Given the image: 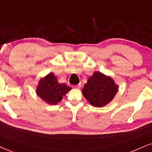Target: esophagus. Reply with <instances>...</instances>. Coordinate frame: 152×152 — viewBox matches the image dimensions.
I'll return each mask as SVG.
<instances>
[{
	"label": "esophagus",
	"mask_w": 152,
	"mask_h": 152,
	"mask_svg": "<svg viewBox=\"0 0 152 152\" xmlns=\"http://www.w3.org/2000/svg\"><path fill=\"white\" fill-rule=\"evenodd\" d=\"M80 87H81V85H80V84H78V85H75L73 86V88H75V89H79Z\"/></svg>",
	"instance_id": "34e87169"
}]
</instances>
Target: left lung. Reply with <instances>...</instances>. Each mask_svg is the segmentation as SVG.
Segmentation results:
<instances>
[{
    "instance_id": "8db88e82",
    "label": "left lung",
    "mask_w": 152,
    "mask_h": 152,
    "mask_svg": "<svg viewBox=\"0 0 152 152\" xmlns=\"http://www.w3.org/2000/svg\"><path fill=\"white\" fill-rule=\"evenodd\" d=\"M118 90V86L110 77L95 72L84 85L82 94L91 106L103 107L113 100Z\"/></svg>"
}]
</instances>
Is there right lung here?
Here are the masks:
<instances>
[{"instance_id": "1", "label": "right lung", "mask_w": 152, "mask_h": 152, "mask_svg": "<svg viewBox=\"0 0 152 152\" xmlns=\"http://www.w3.org/2000/svg\"><path fill=\"white\" fill-rule=\"evenodd\" d=\"M71 89L65 83L60 84L53 73L50 72L39 80L37 94L48 104H57Z\"/></svg>"}]
</instances>
